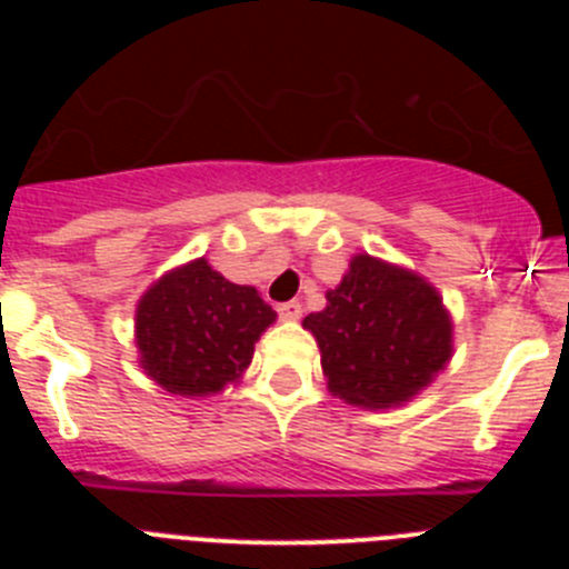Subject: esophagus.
I'll list each match as a JSON object with an SVG mask.
<instances>
[{"label":"esophagus","mask_w":569,"mask_h":569,"mask_svg":"<svg viewBox=\"0 0 569 569\" xmlns=\"http://www.w3.org/2000/svg\"><path fill=\"white\" fill-rule=\"evenodd\" d=\"M279 316L284 321H299L301 319V305H299V301H284V305H279Z\"/></svg>","instance_id":"34e87169"}]
</instances>
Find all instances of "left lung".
<instances>
[{
    "instance_id": "1",
    "label": "left lung",
    "mask_w": 569,
    "mask_h": 569,
    "mask_svg": "<svg viewBox=\"0 0 569 569\" xmlns=\"http://www.w3.org/2000/svg\"><path fill=\"white\" fill-rule=\"evenodd\" d=\"M328 390L365 410L401 407L453 359V319L416 270L356 253L319 313L305 316Z\"/></svg>"
}]
</instances>
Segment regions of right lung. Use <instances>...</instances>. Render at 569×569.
Wrapping results in <instances>:
<instances>
[{
	"mask_svg": "<svg viewBox=\"0 0 569 569\" xmlns=\"http://www.w3.org/2000/svg\"><path fill=\"white\" fill-rule=\"evenodd\" d=\"M276 310L250 284H233L208 259L184 261L136 305L139 367L173 396H216L239 385Z\"/></svg>",
	"mask_w": 569,
	"mask_h": 569,
	"instance_id": "obj_1",
	"label": "right lung"
}]
</instances>
